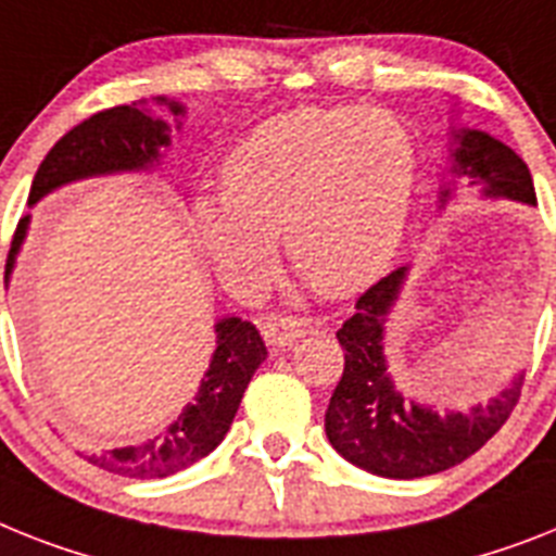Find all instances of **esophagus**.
Segmentation results:
<instances>
[{
    "label": "esophagus",
    "mask_w": 556,
    "mask_h": 556,
    "mask_svg": "<svg viewBox=\"0 0 556 556\" xmlns=\"http://www.w3.org/2000/svg\"><path fill=\"white\" fill-rule=\"evenodd\" d=\"M306 332H309L306 320L278 318V315H275V318L264 320V327H261L264 341H267L273 350H289V346H292L295 341H301Z\"/></svg>",
    "instance_id": "1"
}]
</instances>
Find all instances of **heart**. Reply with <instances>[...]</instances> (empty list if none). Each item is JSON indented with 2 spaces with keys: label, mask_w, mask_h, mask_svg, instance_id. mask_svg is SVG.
<instances>
[{
  "label": "heart",
  "mask_w": 556,
  "mask_h": 556,
  "mask_svg": "<svg viewBox=\"0 0 556 556\" xmlns=\"http://www.w3.org/2000/svg\"><path fill=\"white\" fill-rule=\"evenodd\" d=\"M224 192L192 201V232L238 295L269 281L278 232L324 295H350L389 267L417 185L412 132L389 113L298 108L258 124L222 167Z\"/></svg>",
  "instance_id": "b5f03b06"
}]
</instances>
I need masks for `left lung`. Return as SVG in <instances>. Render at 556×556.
Segmentation results:
<instances>
[{
  "instance_id": "8db88e82",
  "label": "left lung",
  "mask_w": 556,
  "mask_h": 556,
  "mask_svg": "<svg viewBox=\"0 0 556 556\" xmlns=\"http://www.w3.org/2000/svg\"><path fill=\"white\" fill-rule=\"evenodd\" d=\"M463 187L480 192V199L536 206L529 167L511 147L485 130L448 127L438 213L457 199ZM409 269H394L366 289L357 298L355 315L338 329L346 364L324 415L334 452L357 469L389 480L438 475L471 457L506 424L522 387V371H517L485 401L463 409H434L432 403L417 401L397 387L389 371L387 320L401 301Z\"/></svg>"
}]
</instances>
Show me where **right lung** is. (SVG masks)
<instances>
[{"label": "right lung", "instance_id": "1", "mask_svg": "<svg viewBox=\"0 0 556 556\" xmlns=\"http://www.w3.org/2000/svg\"><path fill=\"white\" fill-rule=\"evenodd\" d=\"M150 104L167 108L173 113L176 130H181L187 108L167 96H155L153 102H132L102 110L81 122L79 127H73L45 155V162L36 169L27 206H36L41 199H48L50 192L76 185V181H87V178L155 173L164 164L167 147L173 144V127L155 116ZM27 232H30V215L22 218L13 236L4 287L11 283ZM213 329L215 350L210 355V366L201 378L199 392L181 409V415L153 440H144L136 446L108 448L99 454L87 452V460L113 475L155 480V477H169L190 469L192 463H199L222 443L241 406L244 389L250 387L252 375L267 357V346L258 329L236 315L218 318Z\"/></svg>", "mask_w": 556, "mask_h": 556}]
</instances>
